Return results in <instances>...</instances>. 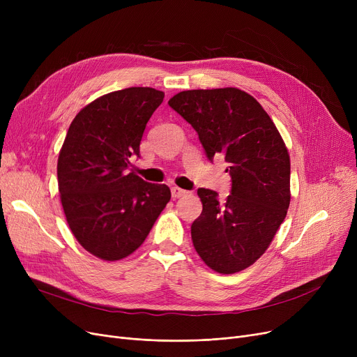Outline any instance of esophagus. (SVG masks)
Wrapping results in <instances>:
<instances>
[{
    "label": "esophagus",
    "mask_w": 357,
    "mask_h": 357,
    "mask_svg": "<svg viewBox=\"0 0 357 357\" xmlns=\"http://www.w3.org/2000/svg\"><path fill=\"white\" fill-rule=\"evenodd\" d=\"M172 198L174 199H176V198H181V197H185V195H188V191H185V190H181L179 186H172Z\"/></svg>",
    "instance_id": "esophagus-1"
}]
</instances>
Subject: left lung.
<instances>
[{
    "instance_id": "8db88e82",
    "label": "left lung",
    "mask_w": 357,
    "mask_h": 357,
    "mask_svg": "<svg viewBox=\"0 0 357 357\" xmlns=\"http://www.w3.org/2000/svg\"><path fill=\"white\" fill-rule=\"evenodd\" d=\"M198 133L208 160L222 155L231 176L226 201L199 188L202 213L191 237L201 259L218 273L249 268L265 253L289 207L291 163L268 112L237 88L192 89L167 102Z\"/></svg>"
}]
</instances>
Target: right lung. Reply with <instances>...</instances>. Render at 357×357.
Here are the masks:
<instances>
[{"label":"right lung","instance_id":"obj_1","mask_svg":"<svg viewBox=\"0 0 357 357\" xmlns=\"http://www.w3.org/2000/svg\"><path fill=\"white\" fill-rule=\"evenodd\" d=\"M163 98L162 91L147 86L109 92L69 126L58 159L62 207L75 238L102 260H120L139 249L171 199L166 185L128 172Z\"/></svg>","mask_w":357,"mask_h":357}]
</instances>
